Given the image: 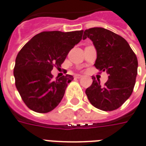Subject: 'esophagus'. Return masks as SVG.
Here are the masks:
<instances>
[{"mask_svg": "<svg viewBox=\"0 0 146 146\" xmlns=\"http://www.w3.org/2000/svg\"><path fill=\"white\" fill-rule=\"evenodd\" d=\"M82 76L81 75H77L76 76H75V78H82Z\"/></svg>", "mask_w": 146, "mask_h": 146, "instance_id": "esophagus-1", "label": "esophagus"}]
</instances>
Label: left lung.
<instances>
[{
    "mask_svg": "<svg viewBox=\"0 0 146 146\" xmlns=\"http://www.w3.org/2000/svg\"><path fill=\"white\" fill-rule=\"evenodd\" d=\"M97 50L94 66L108 73V81L101 86L93 76V83L86 90L92 105L103 111L119 108L131 97L137 74V59L124 38L102 27L84 31Z\"/></svg>",
    "mask_w": 146,
    "mask_h": 146,
    "instance_id": "left-lung-1",
    "label": "left lung"
}]
</instances>
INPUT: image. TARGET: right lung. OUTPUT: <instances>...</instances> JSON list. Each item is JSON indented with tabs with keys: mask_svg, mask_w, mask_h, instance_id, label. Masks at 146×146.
I'll return each mask as SVG.
<instances>
[{
	"mask_svg": "<svg viewBox=\"0 0 146 146\" xmlns=\"http://www.w3.org/2000/svg\"><path fill=\"white\" fill-rule=\"evenodd\" d=\"M83 31H44L26 44L16 56L15 86L26 105L39 113L53 110L74 78L66 75L52 79L53 67H60L68 52L82 38Z\"/></svg>",
	"mask_w": 146,
	"mask_h": 146,
	"instance_id": "1",
	"label": "right lung"
}]
</instances>
